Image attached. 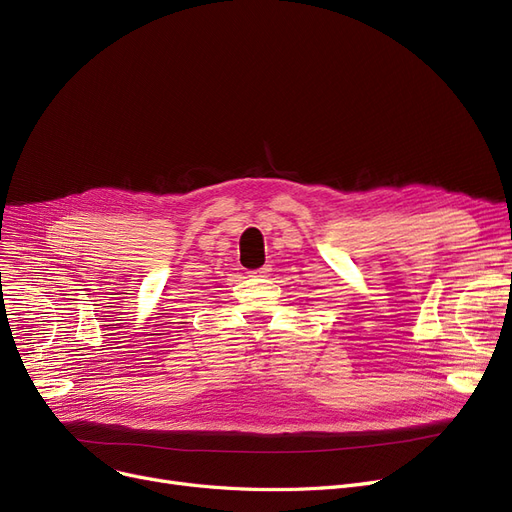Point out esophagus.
<instances>
[{"instance_id": "1", "label": "esophagus", "mask_w": 512, "mask_h": 512, "mask_svg": "<svg viewBox=\"0 0 512 512\" xmlns=\"http://www.w3.org/2000/svg\"><path fill=\"white\" fill-rule=\"evenodd\" d=\"M270 272H272V267H270V265H263L261 270H257L255 274H257L259 278H267V276H270Z\"/></svg>"}]
</instances>
